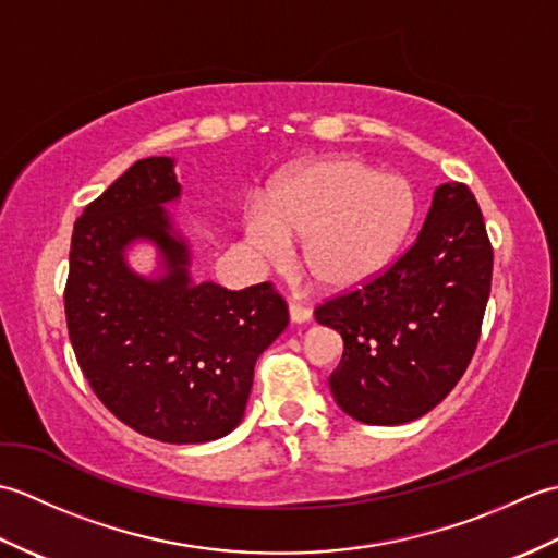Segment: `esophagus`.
Listing matches in <instances>:
<instances>
[{
	"instance_id": "34e87169",
	"label": "esophagus",
	"mask_w": 558,
	"mask_h": 558,
	"mask_svg": "<svg viewBox=\"0 0 558 558\" xmlns=\"http://www.w3.org/2000/svg\"><path fill=\"white\" fill-rule=\"evenodd\" d=\"M312 318V310L306 304L290 302V322L292 324H306Z\"/></svg>"
}]
</instances>
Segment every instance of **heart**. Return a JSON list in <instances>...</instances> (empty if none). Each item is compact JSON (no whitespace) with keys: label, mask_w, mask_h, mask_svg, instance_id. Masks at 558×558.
I'll list each match as a JSON object with an SVG mask.
<instances>
[{"label":"heart","mask_w":558,"mask_h":558,"mask_svg":"<svg viewBox=\"0 0 558 558\" xmlns=\"http://www.w3.org/2000/svg\"><path fill=\"white\" fill-rule=\"evenodd\" d=\"M417 198L400 174L357 158L300 162L270 180L248 210L246 242L278 258L302 240V264L326 290L345 292L381 276L408 242Z\"/></svg>","instance_id":"b5f03b06"}]
</instances>
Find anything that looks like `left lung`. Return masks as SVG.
I'll list each match as a JSON object with an SVG mask.
<instances>
[{"label":"left lung","instance_id":"1","mask_svg":"<svg viewBox=\"0 0 558 558\" xmlns=\"http://www.w3.org/2000/svg\"><path fill=\"white\" fill-rule=\"evenodd\" d=\"M492 244L465 184L436 186L417 240L384 276L316 310L342 338L328 386L364 424L393 426L434 410L475 354L492 288Z\"/></svg>","mask_w":558,"mask_h":558}]
</instances>
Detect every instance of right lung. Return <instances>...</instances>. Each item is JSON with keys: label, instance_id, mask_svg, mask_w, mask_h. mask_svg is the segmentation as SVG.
Instances as JSON below:
<instances>
[{"label": "right lung", "instance_id": "right-lung-1", "mask_svg": "<svg viewBox=\"0 0 558 558\" xmlns=\"http://www.w3.org/2000/svg\"><path fill=\"white\" fill-rule=\"evenodd\" d=\"M174 158H144L74 225L64 310L90 388L117 420L162 444H208L242 422L254 364L288 326L270 282L228 290L192 278V244L168 206ZM157 248L148 277L128 264Z\"/></svg>", "mask_w": 558, "mask_h": 558}]
</instances>
